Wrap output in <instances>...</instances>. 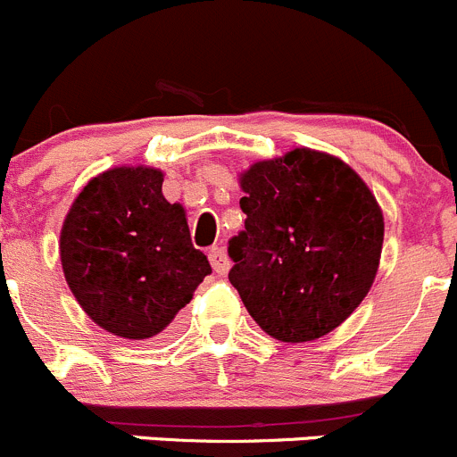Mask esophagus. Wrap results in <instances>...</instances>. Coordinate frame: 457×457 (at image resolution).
<instances>
[{
  "instance_id": "1",
  "label": "esophagus",
  "mask_w": 457,
  "mask_h": 457,
  "mask_svg": "<svg viewBox=\"0 0 457 457\" xmlns=\"http://www.w3.org/2000/svg\"><path fill=\"white\" fill-rule=\"evenodd\" d=\"M209 260H211V264H213L215 273H218V275L228 273L230 260H228L227 251H224L222 246H213V248H211V251H209Z\"/></svg>"
}]
</instances>
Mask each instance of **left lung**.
I'll list each match as a JSON object with an SVG mask.
<instances>
[{"label":"left lung","mask_w":457,"mask_h":457,"mask_svg":"<svg viewBox=\"0 0 457 457\" xmlns=\"http://www.w3.org/2000/svg\"><path fill=\"white\" fill-rule=\"evenodd\" d=\"M244 230L228 239V279L262 331L309 342L340 327L380 264L384 218L351 166L295 148L239 178Z\"/></svg>","instance_id":"1"}]
</instances>
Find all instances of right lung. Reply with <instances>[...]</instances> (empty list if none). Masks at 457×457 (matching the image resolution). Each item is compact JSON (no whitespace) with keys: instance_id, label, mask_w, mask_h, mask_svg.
<instances>
[{"instance_id":"right-lung-1","label":"right lung","mask_w":457,"mask_h":457,"mask_svg":"<svg viewBox=\"0 0 457 457\" xmlns=\"http://www.w3.org/2000/svg\"><path fill=\"white\" fill-rule=\"evenodd\" d=\"M162 182V170L146 166L106 170L86 184L62 227L71 291L95 324L126 340L169 331L211 273Z\"/></svg>"}]
</instances>
